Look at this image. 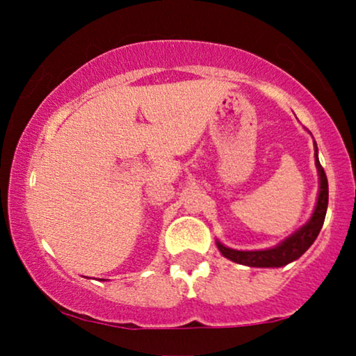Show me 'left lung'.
Instances as JSON below:
<instances>
[{
  "label": "left lung",
  "mask_w": 356,
  "mask_h": 356,
  "mask_svg": "<svg viewBox=\"0 0 356 356\" xmlns=\"http://www.w3.org/2000/svg\"><path fill=\"white\" fill-rule=\"evenodd\" d=\"M314 157H316V168L319 173V194L318 202H316L314 212L308 222L305 223L300 230H296L293 235L285 238L284 241L269 250H259V251H238L232 250L217 241L218 251L222 252L227 259L238 264L250 266V267H282L290 264L303 256L308 248L313 245L316 238H318L321 228H323L325 212H327V202H329V184L327 177H325L324 168L321 167L318 159V147L314 143Z\"/></svg>",
  "instance_id": "left-lung-1"
}]
</instances>
